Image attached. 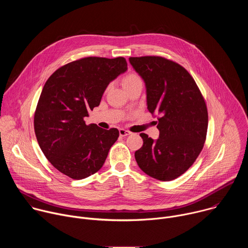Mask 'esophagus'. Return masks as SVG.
<instances>
[{
  "mask_svg": "<svg viewBox=\"0 0 248 248\" xmlns=\"http://www.w3.org/2000/svg\"><path fill=\"white\" fill-rule=\"evenodd\" d=\"M119 132H120L121 136H127V135L131 134V132L129 130H126V129H124V128H120Z\"/></svg>",
  "mask_w": 248,
  "mask_h": 248,
  "instance_id": "esophagus-1",
  "label": "esophagus"
}]
</instances>
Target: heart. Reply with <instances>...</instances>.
<instances>
[{
  "mask_svg": "<svg viewBox=\"0 0 248 248\" xmlns=\"http://www.w3.org/2000/svg\"><path fill=\"white\" fill-rule=\"evenodd\" d=\"M139 83H142V81H141V78L134 73L127 74L122 79V85L124 89H126L130 86H133L135 84H139Z\"/></svg>",
  "mask_w": 248,
  "mask_h": 248,
  "instance_id": "1",
  "label": "heart"
}]
</instances>
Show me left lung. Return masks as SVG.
Here are the masks:
<instances>
[{
	"instance_id": "left-lung-1",
	"label": "left lung",
	"mask_w": 248,
	"mask_h": 248,
	"mask_svg": "<svg viewBox=\"0 0 248 248\" xmlns=\"http://www.w3.org/2000/svg\"><path fill=\"white\" fill-rule=\"evenodd\" d=\"M129 62L145 82L148 111L159 115V138L140 133L143 145L135 151V160L152 178L172 181L192 166L204 146L206 103L181 64L157 56L131 57Z\"/></svg>"
}]
</instances>
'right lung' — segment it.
I'll return each mask as SVG.
<instances>
[{
  "instance_id": "add662e5",
  "label": "right lung",
  "mask_w": 248,
  "mask_h": 248,
  "mask_svg": "<svg viewBox=\"0 0 248 248\" xmlns=\"http://www.w3.org/2000/svg\"><path fill=\"white\" fill-rule=\"evenodd\" d=\"M127 69L124 58L87 57L68 62L48 78L34 114V130L48 161L62 173L82 180L98 171L119 130L87 125L84 118L109 83Z\"/></svg>"
}]
</instances>
